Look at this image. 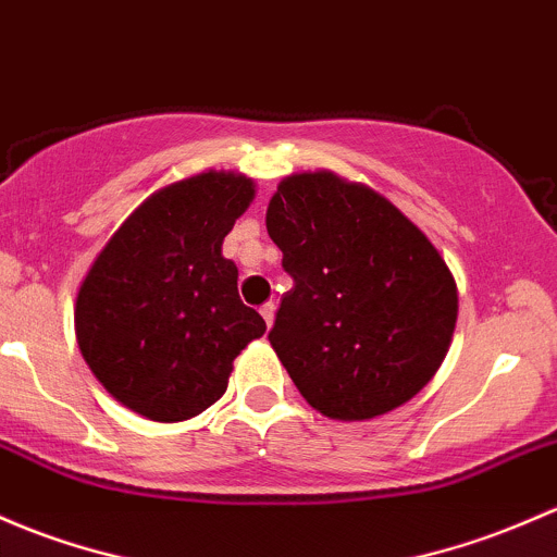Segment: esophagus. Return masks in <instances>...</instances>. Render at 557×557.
Returning <instances> with one entry per match:
<instances>
[{"label":"esophagus","mask_w":557,"mask_h":557,"mask_svg":"<svg viewBox=\"0 0 557 557\" xmlns=\"http://www.w3.org/2000/svg\"><path fill=\"white\" fill-rule=\"evenodd\" d=\"M274 309L277 307H274L272 301H267L261 307V318H263V323H267V327H272V323H274Z\"/></svg>","instance_id":"esophagus-1"}]
</instances>
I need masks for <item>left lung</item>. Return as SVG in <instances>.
<instances>
[{"label":"left lung","instance_id":"8db88e82","mask_svg":"<svg viewBox=\"0 0 557 557\" xmlns=\"http://www.w3.org/2000/svg\"><path fill=\"white\" fill-rule=\"evenodd\" d=\"M267 232L294 277L269 342L304 400L327 419L368 421L417 397L459 314L454 274L426 234L331 171L285 175Z\"/></svg>","mask_w":557,"mask_h":557}]
</instances>
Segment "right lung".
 <instances>
[{
	"mask_svg": "<svg viewBox=\"0 0 557 557\" xmlns=\"http://www.w3.org/2000/svg\"><path fill=\"white\" fill-rule=\"evenodd\" d=\"M256 197L253 178L205 171L162 186L122 221L74 304L79 352L114 400L151 421L195 419L230 384L267 323L237 294L221 245Z\"/></svg>",
	"mask_w": 557,
	"mask_h": 557,
	"instance_id": "obj_1",
	"label": "right lung"
}]
</instances>
